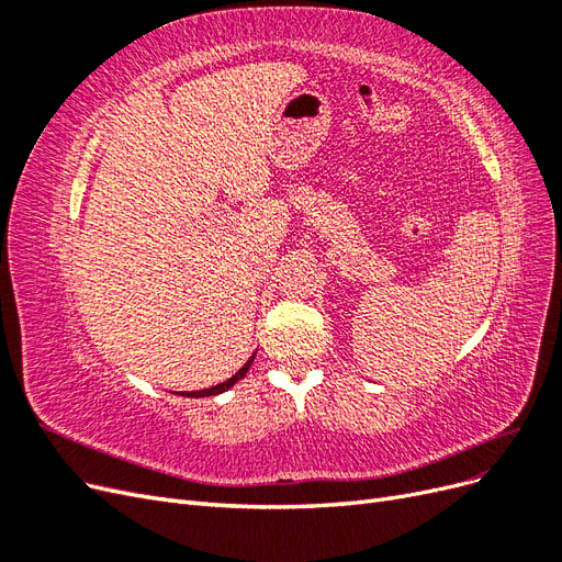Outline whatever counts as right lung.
Segmentation results:
<instances>
[{
  "instance_id": "add662e5",
  "label": "right lung",
  "mask_w": 562,
  "mask_h": 562,
  "mask_svg": "<svg viewBox=\"0 0 562 562\" xmlns=\"http://www.w3.org/2000/svg\"><path fill=\"white\" fill-rule=\"evenodd\" d=\"M252 359H255V353L250 356V359L246 361V366L239 370V372H236V375L234 378H229L227 382H223V384H215V386H211V389H203V391H194V394H182V396H215V394H223V391H227L229 386H234L236 382H239L244 375H246V372H248V368H250V363H252Z\"/></svg>"
}]
</instances>
